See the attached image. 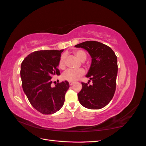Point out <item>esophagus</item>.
<instances>
[{
	"instance_id": "obj_1",
	"label": "esophagus",
	"mask_w": 146,
	"mask_h": 146,
	"mask_svg": "<svg viewBox=\"0 0 146 146\" xmlns=\"http://www.w3.org/2000/svg\"><path fill=\"white\" fill-rule=\"evenodd\" d=\"M69 85H70V86H72L73 84H74V82H69Z\"/></svg>"
}]
</instances>
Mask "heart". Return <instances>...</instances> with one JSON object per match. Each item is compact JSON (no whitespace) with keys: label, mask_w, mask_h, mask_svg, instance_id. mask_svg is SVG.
<instances>
[{"label":"heart","mask_w":146,"mask_h":146,"mask_svg":"<svg viewBox=\"0 0 146 146\" xmlns=\"http://www.w3.org/2000/svg\"><path fill=\"white\" fill-rule=\"evenodd\" d=\"M74 55L81 61H85L87 58V55L85 51L82 50H76L74 52ZM65 55H61L58 62V68L60 69H64L65 65ZM84 74V70L82 68L77 69H67L63 73L61 78L64 80L69 82H75L77 79L83 76Z\"/></svg>","instance_id":"obj_1"}]
</instances>
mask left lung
<instances>
[{"label": "left lung", "mask_w": 146, "mask_h": 146, "mask_svg": "<svg viewBox=\"0 0 146 146\" xmlns=\"http://www.w3.org/2000/svg\"><path fill=\"white\" fill-rule=\"evenodd\" d=\"M75 47L85 48L92 58L86 77L90 78L92 85L82 82V90L77 94L78 100L87 108H104L111 100L116 91L117 56L110 47L98 41H85Z\"/></svg>", "instance_id": "1"}]
</instances>
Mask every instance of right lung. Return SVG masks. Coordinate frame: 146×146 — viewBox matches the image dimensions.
<instances>
[{
    "label": "right lung",
    "instance_id": "right-lung-1",
    "mask_svg": "<svg viewBox=\"0 0 146 146\" xmlns=\"http://www.w3.org/2000/svg\"><path fill=\"white\" fill-rule=\"evenodd\" d=\"M63 50H38L26 56L21 64L22 86L30 103L43 114L56 113L63 107L69 88L68 81L52 88V77L60 74L58 69Z\"/></svg>",
    "mask_w": 146,
    "mask_h": 146
}]
</instances>
